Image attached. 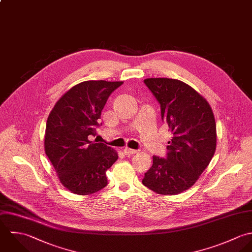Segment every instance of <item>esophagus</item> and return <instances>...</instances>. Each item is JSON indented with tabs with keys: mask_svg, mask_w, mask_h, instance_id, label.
I'll use <instances>...</instances> for the list:
<instances>
[{
	"mask_svg": "<svg viewBox=\"0 0 252 252\" xmlns=\"http://www.w3.org/2000/svg\"><path fill=\"white\" fill-rule=\"evenodd\" d=\"M124 153H125V155L129 156V155H133V154L137 153V151H136V150H133V149H129V148H125V149H124Z\"/></svg>",
	"mask_w": 252,
	"mask_h": 252,
	"instance_id": "obj_1",
	"label": "esophagus"
}]
</instances>
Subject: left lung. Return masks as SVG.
<instances>
[{
    "mask_svg": "<svg viewBox=\"0 0 252 252\" xmlns=\"http://www.w3.org/2000/svg\"><path fill=\"white\" fill-rule=\"evenodd\" d=\"M145 85L160 105L161 120L173 137L166 157L153 156L143 185L160 195H177L192 187L216 149V124L205 98L175 79L150 78Z\"/></svg>",
    "mask_w": 252,
    "mask_h": 252,
    "instance_id": "left-lung-1",
    "label": "left lung"
}]
</instances>
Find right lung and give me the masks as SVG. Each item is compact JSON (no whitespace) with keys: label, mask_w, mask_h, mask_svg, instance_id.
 Here are the masks:
<instances>
[{"label":"right lung","mask_w":252,"mask_h":252,"mask_svg":"<svg viewBox=\"0 0 252 252\" xmlns=\"http://www.w3.org/2000/svg\"><path fill=\"white\" fill-rule=\"evenodd\" d=\"M122 85L102 80L80 83L60 97L49 115L45 151L61 184L74 194L91 195L108 184L106 171L118 153L90 136H95L101 111Z\"/></svg>","instance_id":"right-lung-1"}]
</instances>
